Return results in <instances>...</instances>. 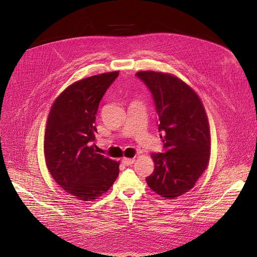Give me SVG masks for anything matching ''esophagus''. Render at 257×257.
<instances>
[{
  "instance_id": "34e87169",
  "label": "esophagus",
  "mask_w": 257,
  "mask_h": 257,
  "mask_svg": "<svg viewBox=\"0 0 257 257\" xmlns=\"http://www.w3.org/2000/svg\"><path fill=\"white\" fill-rule=\"evenodd\" d=\"M135 162V159L134 158H123L122 159V163L124 164V165H126V166H130V165H132L133 163Z\"/></svg>"
}]
</instances>
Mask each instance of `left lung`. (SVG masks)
<instances>
[{"label":"left lung","instance_id":"obj_1","mask_svg":"<svg viewBox=\"0 0 257 257\" xmlns=\"http://www.w3.org/2000/svg\"><path fill=\"white\" fill-rule=\"evenodd\" d=\"M135 75L150 90L158 129L164 133V152L151 155L155 168L146 181L157 194L176 198L192 189L208 166L211 136L207 113L197 94L180 78L155 71Z\"/></svg>","mask_w":257,"mask_h":257}]
</instances>
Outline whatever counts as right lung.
Instances as JSON below:
<instances>
[{
    "label": "right lung",
    "instance_id": "add662e5",
    "mask_svg": "<svg viewBox=\"0 0 257 257\" xmlns=\"http://www.w3.org/2000/svg\"><path fill=\"white\" fill-rule=\"evenodd\" d=\"M118 71L84 78L69 85L48 114L44 155L49 173L61 188L75 198L92 201L112 186L118 162L96 153L98 106Z\"/></svg>",
    "mask_w": 257,
    "mask_h": 257
}]
</instances>
